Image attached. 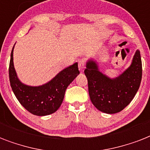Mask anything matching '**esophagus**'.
<instances>
[{"mask_svg":"<svg viewBox=\"0 0 150 150\" xmlns=\"http://www.w3.org/2000/svg\"><path fill=\"white\" fill-rule=\"evenodd\" d=\"M85 68H86V64H85L84 60H80L79 61V69L81 72H82L84 71Z\"/></svg>","mask_w":150,"mask_h":150,"instance_id":"34e87169","label":"esophagus"}]
</instances>
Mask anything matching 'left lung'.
I'll list each match as a JSON object with an SVG mask.
<instances>
[{"label":"left lung","instance_id":"8db88e82","mask_svg":"<svg viewBox=\"0 0 150 150\" xmlns=\"http://www.w3.org/2000/svg\"><path fill=\"white\" fill-rule=\"evenodd\" d=\"M84 72L93 104L106 114L118 113L130 103L139 88L142 74L140 51L136 50L131 65L116 78L103 74L93 59L88 60Z\"/></svg>","mask_w":150,"mask_h":150}]
</instances>
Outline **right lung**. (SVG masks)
Returning a JSON list of instances; mask_svg holds the SVG:
<instances>
[{
	"mask_svg": "<svg viewBox=\"0 0 150 150\" xmlns=\"http://www.w3.org/2000/svg\"><path fill=\"white\" fill-rule=\"evenodd\" d=\"M14 47L11 53L9 80L16 98L28 111L34 115L46 116L57 111L63 102L68 86L79 74L78 63L61 71L50 81L42 86H27L18 79L15 71L13 62Z\"/></svg>",
	"mask_w": 150,
	"mask_h": 150,
	"instance_id": "add662e5",
	"label": "right lung"
}]
</instances>
